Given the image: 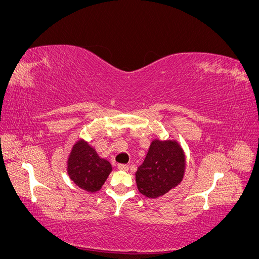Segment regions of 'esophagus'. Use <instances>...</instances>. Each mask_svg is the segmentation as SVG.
<instances>
[{"label":"esophagus","instance_id":"34e87169","mask_svg":"<svg viewBox=\"0 0 259 259\" xmlns=\"http://www.w3.org/2000/svg\"><path fill=\"white\" fill-rule=\"evenodd\" d=\"M117 168H119V170H122V171L128 170V166L126 165V164H119V165H117Z\"/></svg>","mask_w":259,"mask_h":259}]
</instances>
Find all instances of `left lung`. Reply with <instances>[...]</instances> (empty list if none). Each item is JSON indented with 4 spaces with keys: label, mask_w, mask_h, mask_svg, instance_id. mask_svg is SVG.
<instances>
[{
    "label": "left lung",
    "mask_w": 259,
    "mask_h": 259,
    "mask_svg": "<svg viewBox=\"0 0 259 259\" xmlns=\"http://www.w3.org/2000/svg\"><path fill=\"white\" fill-rule=\"evenodd\" d=\"M186 154L176 139H153L135 180L139 193L149 199L162 197L183 182Z\"/></svg>",
    "instance_id": "8db88e82"
}]
</instances>
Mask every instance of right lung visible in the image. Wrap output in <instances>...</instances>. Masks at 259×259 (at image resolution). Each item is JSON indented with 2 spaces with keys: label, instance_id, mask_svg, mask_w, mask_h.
<instances>
[{
  "label": "right lung",
  "instance_id": "right-lung-1",
  "mask_svg": "<svg viewBox=\"0 0 259 259\" xmlns=\"http://www.w3.org/2000/svg\"><path fill=\"white\" fill-rule=\"evenodd\" d=\"M111 171L110 162L99 156L89 142L81 138L73 144L67 159V173L77 187L88 192H97Z\"/></svg>",
  "mask_w": 259,
  "mask_h": 259
}]
</instances>
